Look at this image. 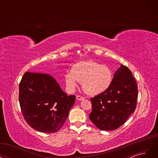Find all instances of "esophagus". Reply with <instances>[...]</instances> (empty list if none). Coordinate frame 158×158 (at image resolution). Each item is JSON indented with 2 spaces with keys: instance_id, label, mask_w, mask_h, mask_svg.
Instances as JSON below:
<instances>
[{
  "instance_id": "obj_1",
  "label": "esophagus",
  "mask_w": 158,
  "mask_h": 158,
  "mask_svg": "<svg viewBox=\"0 0 158 158\" xmlns=\"http://www.w3.org/2000/svg\"><path fill=\"white\" fill-rule=\"evenodd\" d=\"M76 99H77L78 100H80V101H82V100L84 99V97L78 95H76Z\"/></svg>"
}]
</instances>
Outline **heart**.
Returning <instances> with one entry per match:
<instances>
[{"label": "heart", "instance_id": "obj_1", "mask_svg": "<svg viewBox=\"0 0 158 158\" xmlns=\"http://www.w3.org/2000/svg\"><path fill=\"white\" fill-rule=\"evenodd\" d=\"M113 79V73L108 66L94 61L78 62L65 74L66 85L69 90L73 91L80 82L84 92L89 95L106 92L111 85Z\"/></svg>", "mask_w": 158, "mask_h": 158}]
</instances>
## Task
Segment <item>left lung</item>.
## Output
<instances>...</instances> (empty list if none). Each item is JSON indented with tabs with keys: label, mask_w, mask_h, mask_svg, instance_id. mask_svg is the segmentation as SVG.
I'll use <instances>...</instances> for the list:
<instances>
[{
	"label": "left lung",
	"mask_w": 158,
	"mask_h": 158,
	"mask_svg": "<svg viewBox=\"0 0 158 158\" xmlns=\"http://www.w3.org/2000/svg\"><path fill=\"white\" fill-rule=\"evenodd\" d=\"M138 94L132 72L122 64L114 74L110 88L90 99L92 111L89 119L100 130H115L135 112Z\"/></svg>",
	"instance_id": "obj_1"
}]
</instances>
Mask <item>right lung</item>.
Returning <instances> with one entry per match:
<instances>
[{
    "instance_id": "obj_1",
    "label": "right lung",
    "mask_w": 158,
    "mask_h": 158,
    "mask_svg": "<svg viewBox=\"0 0 158 158\" xmlns=\"http://www.w3.org/2000/svg\"><path fill=\"white\" fill-rule=\"evenodd\" d=\"M76 99L68 96L52 76L26 72L19 85V102L25 121L45 133L59 131Z\"/></svg>"
}]
</instances>
